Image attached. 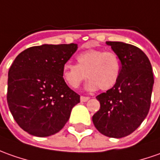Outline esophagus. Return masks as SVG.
Returning a JSON list of instances; mask_svg holds the SVG:
<instances>
[{"label": "esophagus", "instance_id": "1", "mask_svg": "<svg viewBox=\"0 0 160 160\" xmlns=\"http://www.w3.org/2000/svg\"><path fill=\"white\" fill-rule=\"evenodd\" d=\"M90 99V98L89 97H84V96H81L80 98V100H81V102H86Z\"/></svg>", "mask_w": 160, "mask_h": 160}]
</instances>
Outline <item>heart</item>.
<instances>
[{"label": "heart", "instance_id": "1", "mask_svg": "<svg viewBox=\"0 0 160 160\" xmlns=\"http://www.w3.org/2000/svg\"><path fill=\"white\" fill-rule=\"evenodd\" d=\"M78 64L66 63L63 65L62 77L68 85L78 88L87 78L89 91H101L112 89L120 77L121 60L112 51L90 49L77 55Z\"/></svg>", "mask_w": 160, "mask_h": 160}]
</instances>
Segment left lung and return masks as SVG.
I'll return each mask as SVG.
<instances>
[{
    "label": "left lung",
    "mask_w": 160,
    "mask_h": 160,
    "mask_svg": "<svg viewBox=\"0 0 160 160\" xmlns=\"http://www.w3.org/2000/svg\"><path fill=\"white\" fill-rule=\"evenodd\" d=\"M121 60V73L116 84L98 95L100 108L92 116L99 132L108 138L127 137L147 116L152 92V68L146 54L137 47L107 41Z\"/></svg>",
    "instance_id": "left-lung-1"
}]
</instances>
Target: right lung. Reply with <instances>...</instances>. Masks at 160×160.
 I'll return each mask as SVG.
<instances>
[{
    "instance_id": "add662e5",
    "label": "right lung",
    "mask_w": 160,
    "mask_h": 160,
    "mask_svg": "<svg viewBox=\"0 0 160 160\" xmlns=\"http://www.w3.org/2000/svg\"><path fill=\"white\" fill-rule=\"evenodd\" d=\"M77 44L32 47L18 54L8 70L7 100L13 117L29 134L44 138L66 124L80 96L67 85L63 65Z\"/></svg>"
}]
</instances>
